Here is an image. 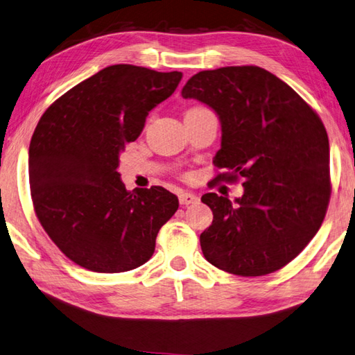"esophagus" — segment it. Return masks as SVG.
I'll use <instances>...</instances> for the list:
<instances>
[{
  "label": "esophagus",
  "instance_id": "obj_1",
  "mask_svg": "<svg viewBox=\"0 0 355 355\" xmlns=\"http://www.w3.org/2000/svg\"><path fill=\"white\" fill-rule=\"evenodd\" d=\"M178 200H180V205H182V206H187V205H193V203H197V201H198V197L196 196V193L183 192V193H180Z\"/></svg>",
  "mask_w": 355,
  "mask_h": 355
}]
</instances>
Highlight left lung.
<instances>
[{
	"label": "left lung",
	"mask_w": 355,
	"mask_h": 355,
	"mask_svg": "<svg viewBox=\"0 0 355 355\" xmlns=\"http://www.w3.org/2000/svg\"><path fill=\"white\" fill-rule=\"evenodd\" d=\"M182 95L207 104L220 118L214 164L226 172L215 180H245L235 203L214 192L201 197L214 214L200 235L205 259L241 277L286 266L314 239L329 205V141L320 116L259 66L201 71Z\"/></svg>",
	"instance_id": "8db88e82"
}]
</instances>
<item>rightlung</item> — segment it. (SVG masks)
Wrapping results in <instances>:
<instances>
[{
	"label": "right lung",
	"mask_w": 355,
	"mask_h": 355,
	"mask_svg": "<svg viewBox=\"0 0 355 355\" xmlns=\"http://www.w3.org/2000/svg\"><path fill=\"white\" fill-rule=\"evenodd\" d=\"M182 72L114 64L61 95L40 118L29 148L33 209L69 260L94 272H126L155 251L178 209L162 186L128 192L120 154L146 116L177 89Z\"/></svg>",
	"instance_id": "obj_1"
}]
</instances>
